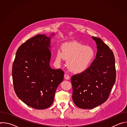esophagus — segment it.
Here are the masks:
<instances>
[{
    "label": "esophagus",
    "instance_id": "esophagus-1",
    "mask_svg": "<svg viewBox=\"0 0 127 127\" xmlns=\"http://www.w3.org/2000/svg\"><path fill=\"white\" fill-rule=\"evenodd\" d=\"M64 78L65 79H66V80H69L70 79V77H69V76L68 74H64Z\"/></svg>",
    "mask_w": 127,
    "mask_h": 127
}]
</instances>
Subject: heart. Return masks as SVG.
I'll use <instances>...</instances> for the list:
<instances>
[{
	"mask_svg": "<svg viewBox=\"0 0 127 127\" xmlns=\"http://www.w3.org/2000/svg\"><path fill=\"white\" fill-rule=\"evenodd\" d=\"M95 57L94 49L80 43L73 41L63 44L61 51H57L55 60L61 63L67 60V66L73 73H82L92 65Z\"/></svg>",
	"mask_w": 127,
	"mask_h": 127,
	"instance_id": "heart-1",
	"label": "heart"
}]
</instances>
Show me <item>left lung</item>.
<instances>
[{
	"instance_id": "obj_1",
	"label": "left lung",
	"mask_w": 127,
	"mask_h": 127,
	"mask_svg": "<svg viewBox=\"0 0 127 127\" xmlns=\"http://www.w3.org/2000/svg\"><path fill=\"white\" fill-rule=\"evenodd\" d=\"M92 38L97 45L95 59L86 71L74 75L71 78L72 99L77 106L83 109H92L104 102L116 78L113 51L100 38Z\"/></svg>"
}]
</instances>
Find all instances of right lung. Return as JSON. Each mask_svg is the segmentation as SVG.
I'll use <instances>...</instances> for the list:
<instances>
[{
	"instance_id": "obj_1",
	"label": "right lung",
	"mask_w": 127,
	"mask_h": 127,
	"mask_svg": "<svg viewBox=\"0 0 127 127\" xmlns=\"http://www.w3.org/2000/svg\"><path fill=\"white\" fill-rule=\"evenodd\" d=\"M51 38L39 34L28 40L17 49L12 65L16 95L27 105L38 110L52 104L56 90L64 78L63 70L52 69L49 65Z\"/></svg>"
}]
</instances>
